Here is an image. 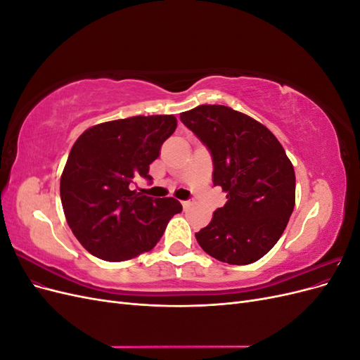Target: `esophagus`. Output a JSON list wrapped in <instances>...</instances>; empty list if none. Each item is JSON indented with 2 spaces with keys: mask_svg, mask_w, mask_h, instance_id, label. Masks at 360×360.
I'll return each mask as SVG.
<instances>
[{
  "mask_svg": "<svg viewBox=\"0 0 360 360\" xmlns=\"http://www.w3.org/2000/svg\"><path fill=\"white\" fill-rule=\"evenodd\" d=\"M192 204V201L191 200H186V201H181V205H183V209L184 210H186L188 209V207Z\"/></svg>",
  "mask_w": 360,
  "mask_h": 360,
  "instance_id": "34e87169",
  "label": "esophagus"
}]
</instances>
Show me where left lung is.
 I'll return each mask as SVG.
<instances>
[{
	"instance_id": "1",
	"label": "left lung",
	"mask_w": 360,
	"mask_h": 360,
	"mask_svg": "<svg viewBox=\"0 0 360 360\" xmlns=\"http://www.w3.org/2000/svg\"><path fill=\"white\" fill-rule=\"evenodd\" d=\"M180 120L210 151L213 184L226 192L197 242L222 263H255L276 245L294 209L296 176L285 150L266 126L224 105H200Z\"/></svg>"
}]
</instances>
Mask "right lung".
Returning a JSON list of instances; mask_svg holds the SVG:
<instances>
[{
    "instance_id": "obj_1",
    "label": "right lung",
    "mask_w": 360,
    "mask_h": 360,
    "mask_svg": "<svg viewBox=\"0 0 360 360\" xmlns=\"http://www.w3.org/2000/svg\"><path fill=\"white\" fill-rule=\"evenodd\" d=\"M177 127L174 115H136L101 123L76 139L60 181L64 214L97 258L124 261L153 249L181 204L134 189L151 181L150 163Z\"/></svg>"
}]
</instances>
